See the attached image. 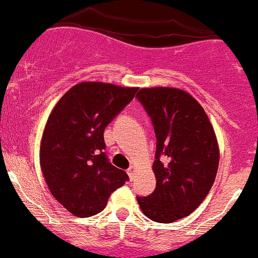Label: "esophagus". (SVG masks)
Wrapping results in <instances>:
<instances>
[{
	"label": "esophagus",
	"mask_w": 258,
	"mask_h": 258,
	"mask_svg": "<svg viewBox=\"0 0 258 258\" xmlns=\"http://www.w3.org/2000/svg\"><path fill=\"white\" fill-rule=\"evenodd\" d=\"M127 173H128L130 178H131V180H134L135 175H136V166H131V167H130V168L127 169Z\"/></svg>",
	"instance_id": "esophagus-1"
}]
</instances>
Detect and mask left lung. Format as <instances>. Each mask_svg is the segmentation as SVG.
Segmentation results:
<instances>
[{"label":"left lung","instance_id":"1","mask_svg":"<svg viewBox=\"0 0 258 258\" xmlns=\"http://www.w3.org/2000/svg\"><path fill=\"white\" fill-rule=\"evenodd\" d=\"M136 96L157 138V186L138 203L146 217L169 224L194 212L210 192L219 168V143L207 113L189 92L161 86L140 89Z\"/></svg>","mask_w":258,"mask_h":258}]
</instances>
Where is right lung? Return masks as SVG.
Wrapping results in <instances>:
<instances>
[{
	"instance_id": "right-lung-1",
	"label": "right lung",
	"mask_w": 258,
	"mask_h": 258,
	"mask_svg": "<svg viewBox=\"0 0 258 258\" xmlns=\"http://www.w3.org/2000/svg\"><path fill=\"white\" fill-rule=\"evenodd\" d=\"M138 87L86 81L51 110L39 145V166L50 192L72 215L101 212L128 176L108 162L104 130L134 99Z\"/></svg>"
}]
</instances>
